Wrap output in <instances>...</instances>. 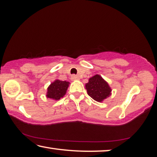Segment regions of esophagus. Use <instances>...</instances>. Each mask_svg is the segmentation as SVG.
<instances>
[{
	"label": "esophagus",
	"mask_w": 157,
	"mask_h": 157,
	"mask_svg": "<svg viewBox=\"0 0 157 157\" xmlns=\"http://www.w3.org/2000/svg\"><path fill=\"white\" fill-rule=\"evenodd\" d=\"M71 80L72 81H75V80H78V76H76V75H72L71 76Z\"/></svg>",
	"instance_id": "esophagus-1"
}]
</instances>
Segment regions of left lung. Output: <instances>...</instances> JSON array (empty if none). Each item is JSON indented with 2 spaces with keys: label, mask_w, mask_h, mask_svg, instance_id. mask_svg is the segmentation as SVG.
<instances>
[{
  "label": "left lung",
  "mask_w": 157,
  "mask_h": 157,
  "mask_svg": "<svg viewBox=\"0 0 157 157\" xmlns=\"http://www.w3.org/2000/svg\"><path fill=\"white\" fill-rule=\"evenodd\" d=\"M86 88L88 95L98 102L103 101L111 94L108 83L98 74L89 78L88 83L86 84Z\"/></svg>",
  "instance_id": "1"
}]
</instances>
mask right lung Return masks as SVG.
I'll use <instances>...</instances> for the list:
<instances>
[{"instance_id":"right-lung-1","label":"right lung","mask_w":157,"mask_h":157,"mask_svg":"<svg viewBox=\"0 0 157 157\" xmlns=\"http://www.w3.org/2000/svg\"><path fill=\"white\" fill-rule=\"evenodd\" d=\"M69 83L67 81L56 80L47 88V97L54 100H59L66 94Z\"/></svg>"}]
</instances>
